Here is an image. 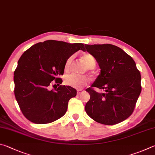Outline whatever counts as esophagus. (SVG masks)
Returning a JSON list of instances; mask_svg holds the SVG:
<instances>
[{
	"label": "esophagus",
	"instance_id": "esophagus-1",
	"mask_svg": "<svg viewBox=\"0 0 155 155\" xmlns=\"http://www.w3.org/2000/svg\"><path fill=\"white\" fill-rule=\"evenodd\" d=\"M84 91L82 89H80V90H78V94H82L84 93Z\"/></svg>",
	"mask_w": 155,
	"mask_h": 155
}]
</instances>
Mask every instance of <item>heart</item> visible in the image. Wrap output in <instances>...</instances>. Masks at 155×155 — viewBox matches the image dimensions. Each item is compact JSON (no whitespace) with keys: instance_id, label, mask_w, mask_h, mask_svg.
Returning <instances> with one entry per match:
<instances>
[{"instance_id":"1","label":"heart","mask_w":155,"mask_h":155,"mask_svg":"<svg viewBox=\"0 0 155 155\" xmlns=\"http://www.w3.org/2000/svg\"><path fill=\"white\" fill-rule=\"evenodd\" d=\"M82 59L84 61L85 64L88 69H93L95 67L96 62L94 57L90 54L86 53L82 56ZM73 61V56L69 57L67 59V61L64 65L65 71H69L71 67V64ZM89 82V79L84 75H76L74 73L67 75L65 78V83L68 86H70L71 87L80 89L83 88L86 84H87Z\"/></svg>"}]
</instances>
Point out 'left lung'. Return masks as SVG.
Here are the masks:
<instances>
[{
    "mask_svg": "<svg viewBox=\"0 0 155 155\" xmlns=\"http://www.w3.org/2000/svg\"><path fill=\"white\" fill-rule=\"evenodd\" d=\"M83 51L94 56L100 69L99 75L86 91L90 94L86 103L87 114L99 123L113 125L132 114L139 97L141 75L131 56L112 44L87 45ZM95 87L104 91L98 93Z\"/></svg>",
    "mask_w": 155,
    "mask_h": 155,
    "instance_id": "left-lung-1",
    "label": "left lung"
}]
</instances>
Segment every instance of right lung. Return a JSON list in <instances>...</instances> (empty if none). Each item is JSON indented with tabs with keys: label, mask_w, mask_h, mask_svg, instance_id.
Listing matches in <instances>:
<instances>
[{
	"label": "right lung",
	"mask_w": 155,
	"mask_h": 155,
	"mask_svg": "<svg viewBox=\"0 0 155 155\" xmlns=\"http://www.w3.org/2000/svg\"><path fill=\"white\" fill-rule=\"evenodd\" d=\"M83 43H69L48 40L33 45L21 56L14 71L15 97L24 116L35 124H47L63 116L68 102L77 94L70 86H60L50 90L51 81L62 82L67 59ZM56 85V84H55Z\"/></svg>",
	"instance_id": "add662e5"
}]
</instances>
